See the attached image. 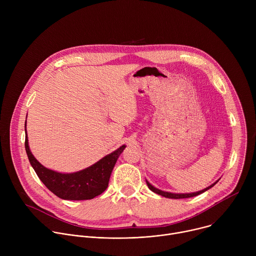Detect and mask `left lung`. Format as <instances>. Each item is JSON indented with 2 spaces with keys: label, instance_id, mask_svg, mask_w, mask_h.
I'll use <instances>...</instances> for the list:
<instances>
[{
  "label": "left lung",
  "instance_id": "obj_1",
  "mask_svg": "<svg viewBox=\"0 0 256 256\" xmlns=\"http://www.w3.org/2000/svg\"><path fill=\"white\" fill-rule=\"evenodd\" d=\"M146 182H147V186H148V188H149L153 192H155V194H160V196H165V198H174V200H178V198H192V196H198V194H200L204 192L206 190H210V188H212V186L216 184L218 181H216L214 184H212V186H210L208 188H204V190H202L196 192H192V194H171V192H163V190H158V188H154L152 184H150V182H148L147 180H146Z\"/></svg>",
  "mask_w": 256,
  "mask_h": 256
}]
</instances>
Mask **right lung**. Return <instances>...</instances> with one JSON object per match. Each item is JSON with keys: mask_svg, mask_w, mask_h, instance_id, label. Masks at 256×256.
<instances>
[{"mask_svg": "<svg viewBox=\"0 0 256 256\" xmlns=\"http://www.w3.org/2000/svg\"><path fill=\"white\" fill-rule=\"evenodd\" d=\"M124 148L126 144L81 171L60 173L46 168L35 159L29 149L27 132L25 134V150L34 171L52 194L68 200H91L101 194L107 188L112 169Z\"/></svg>", "mask_w": 256, "mask_h": 256, "instance_id": "right-lung-1", "label": "right lung"}]
</instances>
